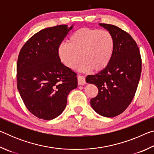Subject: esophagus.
<instances>
[{
    "label": "esophagus",
    "mask_w": 154,
    "mask_h": 154,
    "mask_svg": "<svg viewBox=\"0 0 154 154\" xmlns=\"http://www.w3.org/2000/svg\"><path fill=\"white\" fill-rule=\"evenodd\" d=\"M77 82H78V84L80 85H83L85 84V77L83 76H81V75H79V76L77 77Z\"/></svg>",
    "instance_id": "esophagus-1"
}]
</instances>
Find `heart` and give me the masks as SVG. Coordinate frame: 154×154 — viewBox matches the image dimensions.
I'll return each mask as SVG.
<instances>
[{
  "label": "heart",
  "instance_id": "1",
  "mask_svg": "<svg viewBox=\"0 0 154 154\" xmlns=\"http://www.w3.org/2000/svg\"><path fill=\"white\" fill-rule=\"evenodd\" d=\"M114 44L109 31L82 28L70 36L68 43L60 45L58 53L62 63L70 69H75L82 58V71L98 72L110 62Z\"/></svg>",
  "mask_w": 154,
  "mask_h": 154
}]
</instances>
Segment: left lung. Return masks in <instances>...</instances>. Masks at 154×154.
Returning <instances> with one entry per match:
<instances>
[{
	"label": "left lung",
	"instance_id": "1",
	"mask_svg": "<svg viewBox=\"0 0 154 154\" xmlns=\"http://www.w3.org/2000/svg\"><path fill=\"white\" fill-rule=\"evenodd\" d=\"M114 38L113 54L105 69L88 75L86 82L96 85L98 94L90 104L96 113L113 118L126 110L136 93L142 60L137 44L126 31L116 26L100 24Z\"/></svg>",
	"mask_w": 154,
	"mask_h": 154
}]
</instances>
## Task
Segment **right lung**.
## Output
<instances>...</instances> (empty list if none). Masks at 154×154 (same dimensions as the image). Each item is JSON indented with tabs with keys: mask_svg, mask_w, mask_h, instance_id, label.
I'll return each mask as SVG.
<instances>
[{
	"mask_svg": "<svg viewBox=\"0 0 154 154\" xmlns=\"http://www.w3.org/2000/svg\"><path fill=\"white\" fill-rule=\"evenodd\" d=\"M58 25L40 30L28 39L17 62V87L31 113L45 120L66 107L67 96L77 87V74L62 63L58 50L72 29Z\"/></svg>",
	"mask_w": 154,
	"mask_h": 154,
	"instance_id": "right-lung-1",
	"label": "right lung"
}]
</instances>
